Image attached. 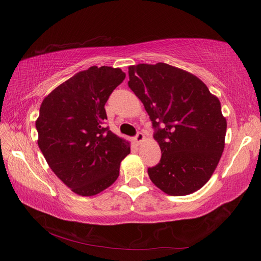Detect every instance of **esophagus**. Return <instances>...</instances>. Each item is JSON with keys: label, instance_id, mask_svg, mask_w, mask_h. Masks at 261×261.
Listing matches in <instances>:
<instances>
[{"label": "esophagus", "instance_id": "1", "mask_svg": "<svg viewBox=\"0 0 261 261\" xmlns=\"http://www.w3.org/2000/svg\"><path fill=\"white\" fill-rule=\"evenodd\" d=\"M145 140H146V138H145V136H143V134H141V132H138V135L135 138V141L137 145H141L142 142H145Z\"/></svg>", "mask_w": 261, "mask_h": 261}]
</instances>
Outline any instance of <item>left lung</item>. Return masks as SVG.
Returning a JSON list of instances; mask_svg holds the SVG:
<instances>
[{
    "mask_svg": "<svg viewBox=\"0 0 261 261\" xmlns=\"http://www.w3.org/2000/svg\"><path fill=\"white\" fill-rule=\"evenodd\" d=\"M129 87L143 103L162 150L148 168L159 190L184 196L202 188L222 156L226 120L219 98L190 71L157 63L129 66ZM159 123H164L160 129Z\"/></svg>",
    "mask_w": 261,
    "mask_h": 261,
    "instance_id": "1",
    "label": "left lung"
}]
</instances>
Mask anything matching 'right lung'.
I'll list each match as a JSON object with an SVG mask.
<instances>
[{"mask_svg":"<svg viewBox=\"0 0 261 261\" xmlns=\"http://www.w3.org/2000/svg\"><path fill=\"white\" fill-rule=\"evenodd\" d=\"M125 79L120 68L92 66L43 98L38 146L58 178L77 195L93 196L116 180L130 142L104 127V105Z\"/></svg>","mask_w":261,"mask_h":261,"instance_id":"1","label":"right lung"}]
</instances>
